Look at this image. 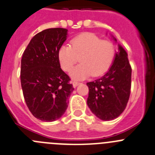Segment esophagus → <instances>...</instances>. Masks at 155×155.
Listing matches in <instances>:
<instances>
[{
	"label": "esophagus",
	"instance_id": "esophagus-1",
	"mask_svg": "<svg viewBox=\"0 0 155 155\" xmlns=\"http://www.w3.org/2000/svg\"><path fill=\"white\" fill-rule=\"evenodd\" d=\"M79 84H80V82H76V81H73V87H74V88H76V86H79Z\"/></svg>",
	"mask_w": 155,
	"mask_h": 155
}]
</instances>
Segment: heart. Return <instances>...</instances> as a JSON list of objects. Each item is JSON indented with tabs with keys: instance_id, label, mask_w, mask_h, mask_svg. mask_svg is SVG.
<instances>
[{
	"instance_id": "b5f03b06",
	"label": "heart",
	"mask_w": 155,
	"mask_h": 155,
	"mask_svg": "<svg viewBox=\"0 0 155 155\" xmlns=\"http://www.w3.org/2000/svg\"><path fill=\"white\" fill-rule=\"evenodd\" d=\"M70 43L71 46L62 45L57 56L65 71L70 70L81 56V63L70 72V76L75 80H82L91 75L102 76L112 64L115 47L109 40H102L93 33H82L72 39Z\"/></svg>"
}]
</instances>
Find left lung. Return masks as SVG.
I'll return each mask as SVG.
<instances>
[{
  "mask_svg": "<svg viewBox=\"0 0 155 155\" xmlns=\"http://www.w3.org/2000/svg\"><path fill=\"white\" fill-rule=\"evenodd\" d=\"M113 40L117 42L116 39ZM109 70L99 79L86 83L87 105L92 113L103 121L118 118L125 110L130 96L131 67L126 51L118 44Z\"/></svg>",
  "mask_w": 155,
  "mask_h": 155,
  "instance_id": "1",
  "label": "left lung"
}]
</instances>
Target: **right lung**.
<instances>
[{
  "label": "right lung",
  "mask_w": 155,
  "mask_h": 155,
  "mask_svg": "<svg viewBox=\"0 0 155 155\" xmlns=\"http://www.w3.org/2000/svg\"><path fill=\"white\" fill-rule=\"evenodd\" d=\"M68 30L50 28L36 34L21 59V82L29 110L43 121L59 119L68 107L74 88L62 70L57 52L66 40Z\"/></svg>",
  "instance_id": "right-lung-1"
}]
</instances>
